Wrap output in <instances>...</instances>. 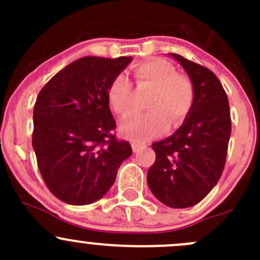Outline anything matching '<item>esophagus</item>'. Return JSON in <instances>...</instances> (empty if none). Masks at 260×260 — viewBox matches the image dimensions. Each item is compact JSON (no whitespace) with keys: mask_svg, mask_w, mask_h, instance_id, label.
<instances>
[{"mask_svg":"<svg viewBox=\"0 0 260 260\" xmlns=\"http://www.w3.org/2000/svg\"><path fill=\"white\" fill-rule=\"evenodd\" d=\"M132 148H133V152H140L141 149L145 148V146H143L142 143L137 142V141H133V142H132Z\"/></svg>","mask_w":260,"mask_h":260,"instance_id":"34e87169","label":"esophagus"}]
</instances>
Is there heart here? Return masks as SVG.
Here are the masks:
<instances>
[{
	"mask_svg": "<svg viewBox=\"0 0 260 260\" xmlns=\"http://www.w3.org/2000/svg\"><path fill=\"white\" fill-rule=\"evenodd\" d=\"M138 88L151 89L146 102V113H135L125 118L120 131L137 141L151 140L165 131L167 121L174 125L185 119L193 103V85L185 75L177 74L175 68L165 60L142 62L133 69ZM111 108L125 115L132 106V84L124 74H118L107 91Z\"/></svg>",
	"mask_w": 260,
	"mask_h": 260,
	"instance_id": "obj_1",
	"label": "heart"
}]
</instances>
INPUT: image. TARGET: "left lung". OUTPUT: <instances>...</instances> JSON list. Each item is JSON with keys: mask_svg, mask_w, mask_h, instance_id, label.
<instances>
[{"mask_svg": "<svg viewBox=\"0 0 260 260\" xmlns=\"http://www.w3.org/2000/svg\"><path fill=\"white\" fill-rule=\"evenodd\" d=\"M185 69L193 85V103L182 125L152 145L156 161L147 183L169 208L185 209L200 203L224 171L232 119L228 95L208 68L170 54Z\"/></svg>", "mask_w": 260, "mask_h": 260, "instance_id": "8db88e82", "label": "left lung"}]
</instances>
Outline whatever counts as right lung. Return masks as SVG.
I'll list each match as a JSON object with an SVG mask.
<instances>
[{"instance_id":"1","label":"right lung","mask_w":260,"mask_h":260,"mask_svg":"<svg viewBox=\"0 0 260 260\" xmlns=\"http://www.w3.org/2000/svg\"><path fill=\"white\" fill-rule=\"evenodd\" d=\"M131 61L132 56L80 57L39 93L32 147L46 186L64 203L88 205L103 198L132 154L129 142L115 137L107 98L111 81Z\"/></svg>"}]
</instances>
